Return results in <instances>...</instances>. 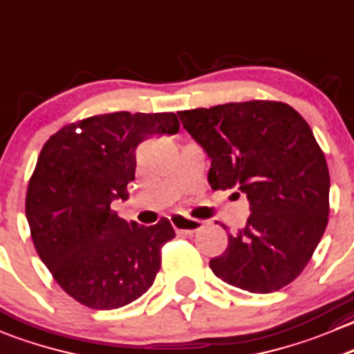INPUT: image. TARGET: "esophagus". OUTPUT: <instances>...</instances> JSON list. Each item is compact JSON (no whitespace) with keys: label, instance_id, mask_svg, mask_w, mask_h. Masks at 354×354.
Instances as JSON below:
<instances>
[{"label":"esophagus","instance_id":"34e87169","mask_svg":"<svg viewBox=\"0 0 354 354\" xmlns=\"http://www.w3.org/2000/svg\"><path fill=\"white\" fill-rule=\"evenodd\" d=\"M169 219H171V225H173V228L176 230V232L187 233V235H192V233L198 232V230L202 228V221L187 218V216L173 214Z\"/></svg>","mask_w":354,"mask_h":354}]
</instances>
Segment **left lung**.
Returning <instances> with one entry per match:
<instances>
[{
	"mask_svg": "<svg viewBox=\"0 0 354 354\" xmlns=\"http://www.w3.org/2000/svg\"><path fill=\"white\" fill-rule=\"evenodd\" d=\"M211 159L212 190L245 194L250 216L225 252L209 261L218 279L268 294L289 286L313 256L328 223L327 160L299 112L250 100L178 112ZM226 228V226H225Z\"/></svg>",
	"mask_w": 354,
	"mask_h": 354,
	"instance_id": "left-lung-1",
	"label": "left lung"
}]
</instances>
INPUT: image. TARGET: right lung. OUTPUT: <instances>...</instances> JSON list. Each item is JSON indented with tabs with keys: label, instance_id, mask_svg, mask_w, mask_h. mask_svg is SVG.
<instances>
[{
	"label": "right lung",
	"instance_id": "1",
	"mask_svg": "<svg viewBox=\"0 0 354 354\" xmlns=\"http://www.w3.org/2000/svg\"><path fill=\"white\" fill-rule=\"evenodd\" d=\"M176 114L112 112L72 122L50 136L29 180L26 216L41 261L58 286L93 310H115L150 289L169 219L138 226L111 207L135 180L136 147L174 135Z\"/></svg>",
	"mask_w": 354,
	"mask_h": 354
}]
</instances>
